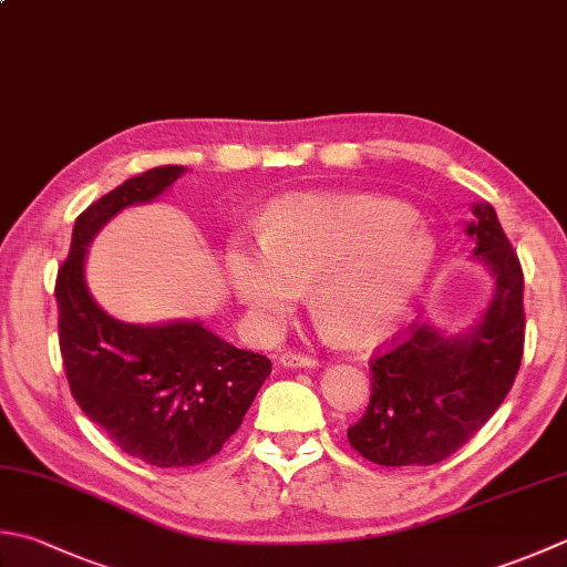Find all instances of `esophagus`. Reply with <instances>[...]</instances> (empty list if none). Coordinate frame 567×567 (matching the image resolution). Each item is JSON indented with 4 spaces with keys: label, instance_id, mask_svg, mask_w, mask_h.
I'll return each mask as SVG.
<instances>
[{
    "label": "esophagus",
    "instance_id": "esophagus-1",
    "mask_svg": "<svg viewBox=\"0 0 567 567\" xmlns=\"http://www.w3.org/2000/svg\"><path fill=\"white\" fill-rule=\"evenodd\" d=\"M280 363L287 365V369H302V365H315L317 359L312 353H305V351H285L280 357Z\"/></svg>",
    "mask_w": 567,
    "mask_h": 567
}]
</instances>
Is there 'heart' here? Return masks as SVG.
Returning <instances> with one entry per match:
<instances>
[{
	"mask_svg": "<svg viewBox=\"0 0 567 567\" xmlns=\"http://www.w3.org/2000/svg\"><path fill=\"white\" fill-rule=\"evenodd\" d=\"M415 210L371 196L285 198L262 218L260 240L226 252L233 290L262 327H277L312 282L321 329L363 339L401 317L432 265Z\"/></svg>",
	"mask_w": 567,
	"mask_h": 567,
	"instance_id": "heart-1",
	"label": "heart"
}]
</instances>
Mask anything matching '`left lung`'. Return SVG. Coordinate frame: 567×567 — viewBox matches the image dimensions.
<instances>
[{"label":"left lung","instance_id":"8db88e82","mask_svg":"<svg viewBox=\"0 0 567 567\" xmlns=\"http://www.w3.org/2000/svg\"><path fill=\"white\" fill-rule=\"evenodd\" d=\"M467 233L496 277V295L472 334L442 337L413 319L373 351L371 398L347 432L361 457L383 467H427L452 457L480 432L524 359V270L489 204L474 206Z\"/></svg>","mask_w":567,"mask_h":567}]
</instances>
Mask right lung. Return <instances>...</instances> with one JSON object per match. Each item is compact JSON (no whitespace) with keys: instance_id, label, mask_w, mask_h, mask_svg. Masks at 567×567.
<instances>
[{"instance_id":"right-lung-1","label":"right lung","mask_w":567,"mask_h":567,"mask_svg":"<svg viewBox=\"0 0 567 567\" xmlns=\"http://www.w3.org/2000/svg\"><path fill=\"white\" fill-rule=\"evenodd\" d=\"M182 174L176 164L154 166L87 206L55 275L59 347L75 403L122 452L152 467H194L218 454L272 371L268 357L236 349L198 321L122 324L87 292L83 258L91 238Z\"/></svg>"}]
</instances>
